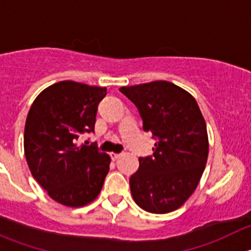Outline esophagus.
<instances>
[{
    "instance_id": "1",
    "label": "esophagus",
    "mask_w": 251,
    "mask_h": 251,
    "mask_svg": "<svg viewBox=\"0 0 251 251\" xmlns=\"http://www.w3.org/2000/svg\"><path fill=\"white\" fill-rule=\"evenodd\" d=\"M110 156H111V159H113V160H116V159L120 158L121 154H119V153H110Z\"/></svg>"
}]
</instances>
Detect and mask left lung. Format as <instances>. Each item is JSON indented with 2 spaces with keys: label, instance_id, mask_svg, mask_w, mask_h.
I'll return each instance as SVG.
<instances>
[{
  "label": "left lung",
  "instance_id": "left-lung-1",
  "mask_svg": "<svg viewBox=\"0 0 251 251\" xmlns=\"http://www.w3.org/2000/svg\"><path fill=\"white\" fill-rule=\"evenodd\" d=\"M121 92L140 110L143 130L156 138L153 156L140 158L130 177L131 194L141 209L168 214L187 201L206 165V124L193 96L169 81L126 86Z\"/></svg>",
  "mask_w": 251,
  "mask_h": 251
}]
</instances>
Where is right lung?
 <instances>
[{
    "label": "right lung",
    "instance_id": "1",
    "mask_svg": "<svg viewBox=\"0 0 251 251\" xmlns=\"http://www.w3.org/2000/svg\"><path fill=\"white\" fill-rule=\"evenodd\" d=\"M107 88L65 80L45 88L25 121L24 153L31 175L57 203L81 207L102 191L110 156L95 144H78L93 132Z\"/></svg>",
    "mask_w": 251,
    "mask_h": 251
}]
</instances>
